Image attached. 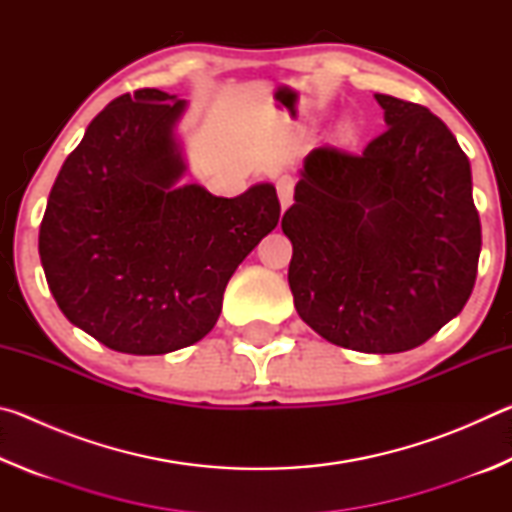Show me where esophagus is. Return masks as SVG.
Here are the masks:
<instances>
[{"mask_svg": "<svg viewBox=\"0 0 512 512\" xmlns=\"http://www.w3.org/2000/svg\"><path fill=\"white\" fill-rule=\"evenodd\" d=\"M275 187H277V196H280L282 210H287V207L293 203V187H296V180H293V176H282L275 183Z\"/></svg>", "mask_w": 512, "mask_h": 512, "instance_id": "obj_1", "label": "esophagus"}]
</instances>
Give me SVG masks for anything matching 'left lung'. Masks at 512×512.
<instances>
[{
	"mask_svg": "<svg viewBox=\"0 0 512 512\" xmlns=\"http://www.w3.org/2000/svg\"><path fill=\"white\" fill-rule=\"evenodd\" d=\"M375 99L386 131L361 155L311 151L282 230L300 318L341 348L395 354L461 314L481 221L470 160L452 131L418 103Z\"/></svg>",
	"mask_w": 512,
	"mask_h": 512,
	"instance_id": "1",
	"label": "left lung"
}]
</instances>
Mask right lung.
Masks as SVG:
<instances>
[{"label":"right lung","mask_w":512,"mask_h":512,"mask_svg":"<svg viewBox=\"0 0 512 512\" xmlns=\"http://www.w3.org/2000/svg\"><path fill=\"white\" fill-rule=\"evenodd\" d=\"M185 108L155 88L110 101L67 155L40 223V262L60 311L124 354L201 341L232 273L280 221L271 183L235 198L178 185Z\"/></svg>","instance_id":"add662e5"}]
</instances>
